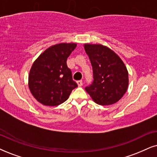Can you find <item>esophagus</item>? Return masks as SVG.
I'll list each match as a JSON object with an SVG mask.
<instances>
[{"label": "esophagus", "instance_id": "1", "mask_svg": "<svg viewBox=\"0 0 157 157\" xmlns=\"http://www.w3.org/2000/svg\"><path fill=\"white\" fill-rule=\"evenodd\" d=\"M77 85H78L79 87L82 86V80H78V81H77Z\"/></svg>", "mask_w": 157, "mask_h": 157}]
</instances>
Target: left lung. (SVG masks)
Listing matches in <instances>:
<instances>
[{"instance_id": "left-lung-1", "label": "left lung", "mask_w": 157, "mask_h": 157, "mask_svg": "<svg viewBox=\"0 0 157 157\" xmlns=\"http://www.w3.org/2000/svg\"><path fill=\"white\" fill-rule=\"evenodd\" d=\"M93 67V83L85 88L93 101L101 106L115 104L128 88V72L120 56L101 44H84Z\"/></svg>"}]
</instances>
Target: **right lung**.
Here are the masks:
<instances>
[{
    "mask_svg": "<svg viewBox=\"0 0 157 157\" xmlns=\"http://www.w3.org/2000/svg\"><path fill=\"white\" fill-rule=\"evenodd\" d=\"M76 43H59L47 48L34 61L29 71V90L37 101L45 106H58L68 99L77 84L67 67V58Z\"/></svg>",
    "mask_w": 157,
    "mask_h": 157,
    "instance_id": "add662e5",
    "label": "right lung"
}]
</instances>
